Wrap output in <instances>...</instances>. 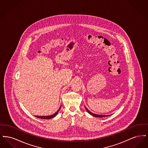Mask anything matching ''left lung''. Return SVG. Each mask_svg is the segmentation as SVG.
<instances>
[{
  "label": "left lung",
  "mask_w": 148,
  "mask_h": 148,
  "mask_svg": "<svg viewBox=\"0 0 148 148\" xmlns=\"http://www.w3.org/2000/svg\"><path fill=\"white\" fill-rule=\"evenodd\" d=\"M85 108L86 109V111L89 113L90 115H92V116H94L95 117H99V118H103V117H105V116H110V115H98V114H94V113H92L91 112H90L85 106Z\"/></svg>",
  "instance_id": "1"
}]
</instances>
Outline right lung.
I'll return each mask as SVG.
<instances>
[{"label":"right lung","instance_id":"right-lung-1","mask_svg":"<svg viewBox=\"0 0 148 148\" xmlns=\"http://www.w3.org/2000/svg\"><path fill=\"white\" fill-rule=\"evenodd\" d=\"M60 108H61V106H60L59 109L56 111V112L54 113V114H53V115H49V116H36V118H40V119H51V118H54V117L56 116V115L58 114L59 111L60 110Z\"/></svg>","mask_w":148,"mask_h":148}]
</instances>
